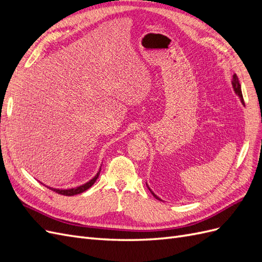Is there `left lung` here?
I'll return each mask as SVG.
<instances>
[{
	"label": "left lung",
	"instance_id": "1",
	"mask_svg": "<svg viewBox=\"0 0 262 262\" xmlns=\"http://www.w3.org/2000/svg\"><path fill=\"white\" fill-rule=\"evenodd\" d=\"M232 85H233V89H234V92L236 93V95L237 96H238L239 98H241V101L243 102V105H245L244 104V98H243V94H242V87H241V84H239V81H238V77H237V75L236 74H234V76H233V81H232ZM146 186H147V184H146ZM147 188H148V190L150 191V193H152L157 200H160V201H162V199L161 198H158L152 190H150V188L147 186Z\"/></svg>",
	"mask_w": 262,
	"mask_h": 262
}]
</instances>
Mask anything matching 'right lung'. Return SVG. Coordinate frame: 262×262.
<instances>
[{
    "label": "right lung",
    "instance_id": "obj_1",
    "mask_svg": "<svg viewBox=\"0 0 262 262\" xmlns=\"http://www.w3.org/2000/svg\"><path fill=\"white\" fill-rule=\"evenodd\" d=\"M100 170H101V167L99 168V170H98V172L96 173V175H95L90 181H87L86 184H84V185H82V186H78V187H75V188H71V189H57V188H52V187H48V186H46L47 188H49V189H51L52 191H55L57 193H60V194H63V195H75V194H78V193H82V192H84V191H86L87 189H90L94 184H95V181L97 180V178H98V176H99V173H100ZM42 184V182H41ZM43 185V184H42Z\"/></svg>",
    "mask_w": 262,
    "mask_h": 262
}]
</instances>
